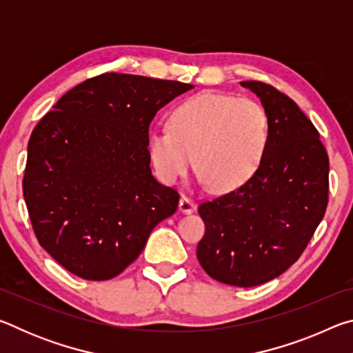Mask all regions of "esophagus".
<instances>
[{"label": "esophagus", "mask_w": 353, "mask_h": 353, "mask_svg": "<svg viewBox=\"0 0 353 353\" xmlns=\"http://www.w3.org/2000/svg\"><path fill=\"white\" fill-rule=\"evenodd\" d=\"M179 210L182 213H193L196 210V201L188 198V196H182L181 202H179Z\"/></svg>", "instance_id": "34e87169"}]
</instances>
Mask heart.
<instances>
[{
  "mask_svg": "<svg viewBox=\"0 0 353 353\" xmlns=\"http://www.w3.org/2000/svg\"><path fill=\"white\" fill-rule=\"evenodd\" d=\"M170 129L149 135V157L166 183L181 181L194 165L214 191L246 183L265 157L270 119L260 103L221 93H199L179 104Z\"/></svg>",
  "mask_w": 353,
  "mask_h": 353,
  "instance_id": "1",
  "label": "heart"
}]
</instances>
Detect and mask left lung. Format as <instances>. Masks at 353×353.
I'll list each match as a JSON object with an SVG mask.
<instances>
[{
  "mask_svg": "<svg viewBox=\"0 0 353 353\" xmlns=\"http://www.w3.org/2000/svg\"><path fill=\"white\" fill-rule=\"evenodd\" d=\"M241 85L265 107L270 140L246 183L199 205L205 234L196 255L212 279L249 288L283 274L312 240L328 204V155L290 97L260 81Z\"/></svg>",
  "mask_w": 353,
  "mask_h": 353,
  "instance_id": "8db88e82",
  "label": "left lung"
}]
</instances>
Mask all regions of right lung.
Here are the masks:
<instances>
[{
  "mask_svg": "<svg viewBox=\"0 0 353 353\" xmlns=\"http://www.w3.org/2000/svg\"><path fill=\"white\" fill-rule=\"evenodd\" d=\"M191 83L104 73L57 101L28 143L23 196L40 246L74 276L109 280L145 249L179 193L155 181L149 124Z\"/></svg>",
  "mask_w": 353,
  "mask_h": 353,
  "instance_id": "obj_1",
  "label": "right lung"
}]
</instances>
